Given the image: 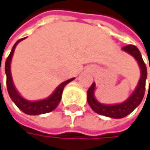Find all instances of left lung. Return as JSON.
Listing matches in <instances>:
<instances>
[{"instance_id": "1", "label": "left lung", "mask_w": 150, "mask_h": 150, "mask_svg": "<svg viewBox=\"0 0 150 150\" xmlns=\"http://www.w3.org/2000/svg\"><path fill=\"white\" fill-rule=\"evenodd\" d=\"M123 50L129 53L132 55L138 62L139 66L141 67V78L139 81V83L132 93L130 97L120 104H115V105H105L100 103L94 97V91H95V83H92L91 87L87 91V100L91 108V109L98 113L100 115L111 117V118H123V117L131 114L139 105L141 104L145 93V86H146V79H147V67L142 59V54L139 49L132 44L125 46L122 48ZM150 70V66H149ZM150 83V80H149ZM150 87V86H149Z\"/></svg>"}]
</instances>
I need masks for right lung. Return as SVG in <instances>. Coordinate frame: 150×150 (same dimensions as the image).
Here are the masks:
<instances>
[{
  "label": "right lung",
  "mask_w": 150,
  "mask_h": 150,
  "mask_svg": "<svg viewBox=\"0 0 150 150\" xmlns=\"http://www.w3.org/2000/svg\"><path fill=\"white\" fill-rule=\"evenodd\" d=\"M25 38L19 39L14 44L11 51H10L9 55L7 58L6 62H5V73H6V76H7V89H8V95H9L10 99L12 100V101L17 105V107L21 111H23L25 114L35 115H41V114H45V113L51 112L52 110H54L58 107L59 103L60 102L64 87L67 83H69L71 81H73L74 78H71L69 80H67V81L63 82L61 84H59L57 87L55 91L53 92L50 96V97H48L47 99H44V100H37V101H29V100H25L23 97H21L20 94L18 92V91L16 90V88H15V86L13 84L11 73H10V63H11L12 56H13V53H14V50H15V48H16L17 44L20 41H22Z\"/></svg>",
  "instance_id": "1"
}]
</instances>
